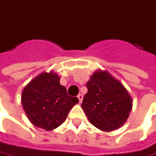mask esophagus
I'll return each mask as SVG.
<instances>
[{
    "mask_svg": "<svg viewBox=\"0 0 156 156\" xmlns=\"http://www.w3.org/2000/svg\"><path fill=\"white\" fill-rule=\"evenodd\" d=\"M78 100H79V103H81L82 102V100H83V95L81 94V93H79L78 95Z\"/></svg>",
    "mask_w": 156,
    "mask_h": 156,
    "instance_id": "obj_1",
    "label": "esophagus"
}]
</instances>
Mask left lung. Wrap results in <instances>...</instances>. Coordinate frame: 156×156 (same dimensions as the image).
Returning <instances> with one entry per match:
<instances>
[{"label": "left lung", "instance_id": "left-lung-1", "mask_svg": "<svg viewBox=\"0 0 156 156\" xmlns=\"http://www.w3.org/2000/svg\"><path fill=\"white\" fill-rule=\"evenodd\" d=\"M81 107L97 128L110 132L124 125L132 110V98L124 85L105 71H95L87 82Z\"/></svg>", "mask_w": 156, "mask_h": 156}]
</instances>
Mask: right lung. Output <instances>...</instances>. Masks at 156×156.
Here are the masks:
<instances>
[{
  "mask_svg": "<svg viewBox=\"0 0 156 156\" xmlns=\"http://www.w3.org/2000/svg\"><path fill=\"white\" fill-rule=\"evenodd\" d=\"M57 73L43 72L25 86L22 93V104L27 117L34 126L51 131L63 124L77 97L67 94L60 85Z\"/></svg>",
  "mask_w": 156,
  "mask_h": 156,
  "instance_id": "right-lung-1",
  "label": "right lung"
}]
</instances>
